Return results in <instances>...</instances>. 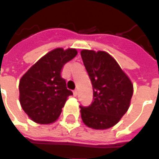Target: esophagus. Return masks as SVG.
<instances>
[{
    "label": "esophagus",
    "instance_id": "34e87169",
    "mask_svg": "<svg viewBox=\"0 0 159 159\" xmlns=\"http://www.w3.org/2000/svg\"><path fill=\"white\" fill-rule=\"evenodd\" d=\"M73 94H74L75 97L77 96V94H78V91H77V90H75L74 91H73Z\"/></svg>",
    "mask_w": 159,
    "mask_h": 159
}]
</instances>
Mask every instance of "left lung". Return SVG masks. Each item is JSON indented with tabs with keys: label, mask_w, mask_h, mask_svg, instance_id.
I'll return each instance as SVG.
<instances>
[{
	"label": "left lung",
	"mask_w": 159,
	"mask_h": 159,
	"mask_svg": "<svg viewBox=\"0 0 159 159\" xmlns=\"http://www.w3.org/2000/svg\"><path fill=\"white\" fill-rule=\"evenodd\" d=\"M81 56L93 88L91 105L80 107L82 120L93 129L112 128L129 108L133 84L108 52L82 50Z\"/></svg>",
	"instance_id": "8db88e82"
}]
</instances>
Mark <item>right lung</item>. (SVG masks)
<instances>
[{"label":"right lung","mask_w":159,"mask_h":159,"mask_svg":"<svg viewBox=\"0 0 159 159\" xmlns=\"http://www.w3.org/2000/svg\"><path fill=\"white\" fill-rule=\"evenodd\" d=\"M77 54L76 49L56 48L40 58L20 79L19 101L34 122L50 124L61 113L72 91L61 75L63 66Z\"/></svg>","instance_id":"1"}]
</instances>
